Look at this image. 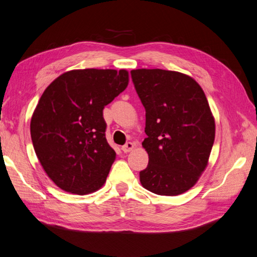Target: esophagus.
Returning a JSON list of instances; mask_svg holds the SVG:
<instances>
[{"label": "esophagus", "mask_w": 257, "mask_h": 257, "mask_svg": "<svg viewBox=\"0 0 257 257\" xmlns=\"http://www.w3.org/2000/svg\"><path fill=\"white\" fill-rule=\"evenodd\" d=\"M133 149H134V143H132V142H127L126 144L123 145V147H122V151H123V152H125V153H128V152L132 151Z\"/></svg>", "instance_id": "34e87169"}]
</instances>
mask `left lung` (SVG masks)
Returning <instances> with one entry per match:
<instances>
[{
    "instance_id": "left-lung-1",
    "label": "left lung",
    "mask_w": 257,
    "mask_h": 257,
    "mask_svg": "<svg viewBox=\"0 0 257 257\" xmlns=\"http://www.w3.org/2000/svg\"><path fill=\"white\" fill-rule=\"evenodd\" d=\"M145 108L142 147L149 164L140 172L143 188L178 196L206 170L215 141V118L200 85L186 74L164 69L131 71Z\"/></svg>"
}]
</instances>
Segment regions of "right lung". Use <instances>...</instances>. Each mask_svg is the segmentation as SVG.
<instances>
[{
    "label": "right lung",
    "instance_id": "obj_1",
    "mask_svg": "<svg viewBox=\"0 0 257 257\" xmlns=\"http://www.w3.org/2000/svg\"><path fill=\"white\" fill-rule=\"evenodd\" d=\"M128 80L125 69H74L43 91L31 139L43 170L64 191L84 196L104 186L116 153L106 141L103 109Z\"/></svg>",
    "mask_w": 257,
    "mask_h": 257
}]
</instances>
